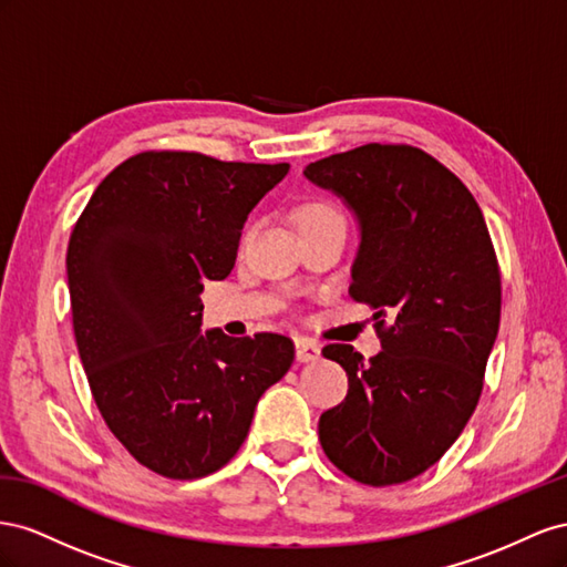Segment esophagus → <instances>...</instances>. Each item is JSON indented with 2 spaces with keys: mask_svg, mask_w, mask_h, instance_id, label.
Instances as JSON below:
<instances>
[{
  "mask_svg": "<svg viewBox=\"0 0 567 567\" xmlns=\"http://www.w3.org/2000/svg\"><path fill=\"white\" fill-rule=\"evenodd\" d=\"M297 361L309 363V361H318L320 359V344L313 342L309 337H297Z\"/></svg>",
  "mask_w": 567,
  "mask_h": 567,
  "instance_id": "34e87169",
  "label": "esophagus"
}]
</instances>
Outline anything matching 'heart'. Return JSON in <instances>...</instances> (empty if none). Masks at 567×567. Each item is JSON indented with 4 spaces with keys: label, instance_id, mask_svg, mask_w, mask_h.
<instances>
[{
    "label": "heart",
    "instance_id": "heart-1",
    "mask_svg": "<svg viewBox=\"0 0 567 567\" xmlns=\"http://www.w3.org/2000/svg\"><path fill=\"white\" fill-rule=\"evenodd\" d=\"M342 218V214L328 202H309L299 208V225H311L320 220H334Z\"/></svg>",
    "mask_w": 567,
    "mask_h": 567
}]
</instances>
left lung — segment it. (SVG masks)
<instances>
[{
  "mask_svg": "<svg viewBox=\"0 0 567 567\" xmlns=\"http://www.w3.org/2000/svg\"><path fill=\"white\" fill-rule=\"evenodd\" d=\"M359 220L349 295L373 306L382 351L349 344L326 359L349 394L320 415L326 456L351 480L386 487L425 473L471 420L501 318V275L475 197L409 144H363L309 164Z\"/></svg>",
  "mask_w": 567,
  "mask_h": 567,
  "instance_id": "1",
  "label": "left lung"
}]
</instances>
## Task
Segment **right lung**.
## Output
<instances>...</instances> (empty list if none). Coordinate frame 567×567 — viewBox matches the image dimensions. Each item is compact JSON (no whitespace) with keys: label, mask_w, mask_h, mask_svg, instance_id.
I'll use <instances>...</instances> for the list:
<instances>
[{"label":"right lung","mask_w":567,"mask_h":567,"mask_svg":"<svg viewBox=\"0 0 567 567\" xmlns=\"http://www.w3.org/2000/svg\"><path fill=\"white\" fill-rule=\"evenodd\" d=\"M289 164L142 152L94 189L71 233L73 332L96 409L142 465L197 480L247 440L295 361L285 334L202 332L206 280L228 278L251 208Z\"/></svg>","instance_id":"right-lung-1"}]
</instances>
